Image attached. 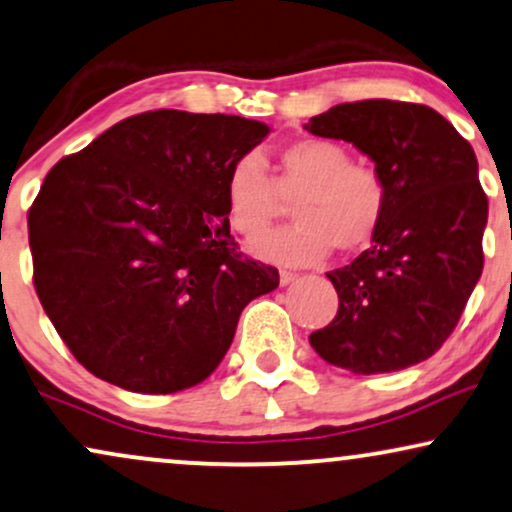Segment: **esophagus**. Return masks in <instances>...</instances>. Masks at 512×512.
Instances as JSON below:
<instances>
[{"instance_id": "1", "label": "esophagus", "mask_w": 512, "mask_h": 512, "mask_svg": "<svg viewBox=\"0 0 512 512\" xmlns=\"http://www.w3.org/2000/svg\"><path fill=\"white\" fill-rule=\"evenodd\" d=\"M278 278H281V286H288V283L295 281L297 274H293V271H281V274H278Z\"/></svg>"}]
</instances>
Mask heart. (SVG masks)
Listing matches in <instances>:
<instances>
[{
	"label": "heart",
	"instance_id": "obj_1",
	"mask_svg": "<svg viewBox=\"0 0 512 512\" xmlns=\"http://www.w3.org/2000/svg\"><path fill=\"white\" fill-rule=\"evenodd\" d=\"M224 198L231 229L243 238L262 236L293 203L297 222L260 238L252 252L276 264H314L333 245L354 252L373 241L385 217L387 186L338 141L300 139L278 151L271 177L255 153L238 155L226 172Z\"/></svg>",
	"mask_w": 512,
	"mask_h": 512
}]
</instances>
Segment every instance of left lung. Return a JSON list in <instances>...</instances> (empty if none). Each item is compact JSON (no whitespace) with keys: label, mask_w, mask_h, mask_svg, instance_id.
I'll use <instances>...</instances> for the list:
<instances>
[{"label":"left lung","mask_w":512,"mask_h":512,"mask_svg":"<svg viewBox=\"0 0 512 512\" xmlns=\"http://www.w3.org/2000/svg\"><path fill=\"white\" fill-rule=\"evenodd\" d=\"M304 129L357 146L387 186L371 248L326 274L338 316L309 342L323 361L357 375L420 364L454 331L482 276L489 203L475 151L420 103H340Z\"/></svg>","instance_id":"left-lung-1"}]
</instances>
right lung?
Instances as JSON below:
<instances>
[{
    "label": "right lung",
    "mask_w": 512,
    "mask_h": 512,
    "mask_svg": "<svg viewBox=\"0 0 512 512\" xmlns=\"http://www.w3.org/2000/svg\"><path fill=\"white\" fill-rule=\"evenodd\" d=\"M269 134L238 115L151 111L51 167L28 212L35 290L73 357L106 383L172 394L224 359L278 271L238 252L224 184Z\"/></svg>",
    "instance_id": "obj_1"
}]
</instances>
